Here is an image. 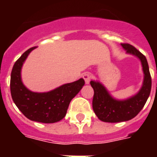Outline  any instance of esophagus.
<instances>
[{"label": "esophagus", "instance_id": "34e87169", "mask_svg": "<svg viewBox=\"0 0 157 157\" xmlns=\"http://www.w3.org/2000/svg\"><path fill=\"white\" fill-rule=\"evenodd\" d=\"M91 77H92V75H91V74H89V73H85V74L83 75V78L85 80L86 84H89V83H90Z\"/></svg>", "mask_w": 157, "mask_h": 157}]
</instances>
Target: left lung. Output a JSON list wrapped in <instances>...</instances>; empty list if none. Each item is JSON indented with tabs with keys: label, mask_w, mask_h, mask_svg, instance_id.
Masks as SVG:
<instances>
[{
	"label": "left lung",
	"mask_w": 157,
	"mask_h": 157,
	"mask_svg": "<svg viewBox=\"0 0 157 157\" xmlns=\"http://www.w3.org/2000/svg\"><path fill=\"white\" fill-rule=\"evenodd\" d=\"M121 46L127 54L134 55L140 60L144 79L139 92L126 99L114 98L102 83L91 81L90 84L94 90L93 111L100 120L108 123L124 122L135 118L145 106L151 89V78L145 55L128 44H121Z\"/></svg>",
	"instance_id": "left-lung-1"
}]
</instances>
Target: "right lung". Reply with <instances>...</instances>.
Segmentation results:
<instances>
[{
    "label": "right lung",
    "mask_w": 157,
    "mask_h": 157,
    "mask_svg": "<svg viewBox=\"0 0 157 157\" xmlns=\"http://www.w3.org/2000/svg\"><path fill=\"white\" fill-rule=\"evenodd\" d=\"M35 48L33 47L24 52L13 65L10 82L12 100L23 115L30 120L44 124L56 123L64 118L70 102L81 91L85 82L81 78L49 92L30 91L22 82L21 71L26 59Z\"/></svg>",
    "instance_id": "obj_1"
}]
</instances>
